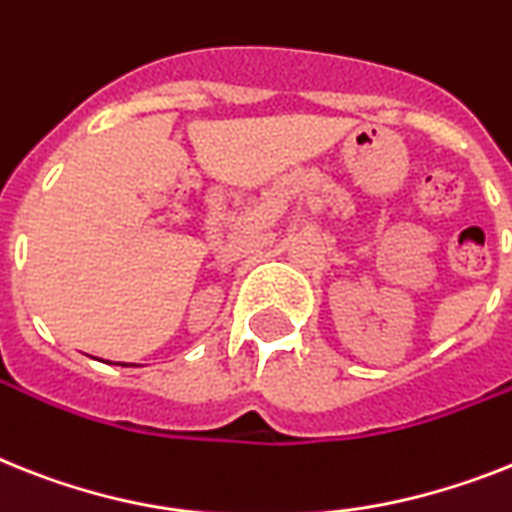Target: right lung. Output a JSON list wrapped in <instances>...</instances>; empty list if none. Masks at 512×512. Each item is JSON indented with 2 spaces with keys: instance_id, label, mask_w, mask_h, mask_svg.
<instances>
[{
  "instance_id": "add662e5",
  "label": "right lung",
  "mask_w": 512,
  "mask_h": 512,
  "mask_svg": "<svg viewBox=\"0 0 512 512\" xmlns=\"http://www.w3.org/2000/svg\"><path fill=\"white\" fill-rule=\"evenodd\" d=\"M122 366H125V363H122Z\"/></svg>"
}]
</instances>
